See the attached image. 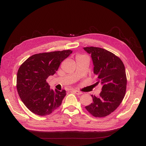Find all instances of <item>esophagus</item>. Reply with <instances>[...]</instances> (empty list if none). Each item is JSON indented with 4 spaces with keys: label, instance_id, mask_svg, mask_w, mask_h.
<instances>
[{
    "label": "esophagus",
    "instance_id": "esophagus-1",
    "mask_svg": "<svg viewBox=\"0 0 146 146\" xmlns=\"http://www.w3.org/2000/svg\"><path fill=\"white\" fill-rule=\"evenodd\" d=\"M73 92L77 95H80L82 94L81 92H80V91H79L78 90H73Z\"/></svg>",
    "mask_w": 146,
    "mask_h": 146
}]
</instances>
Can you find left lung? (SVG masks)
<instances>
[{
	"label": "left lung",
	"mask_w": 146,
	"mask_h": 146,
	"mask_svg": "<svg viewBox=\"0 0 146 146\" xmlns=\"http://www.w3.org/2000/svg\"><path fill=\"white\" fill-rule=\"evenodd\" d=\"M84 49L92 58L94 73L98 76L96 84L103 85L98 97L91 95L93 102L85 108L94 117H104L117 108L125 96V67L120 58L104 48L87 47Z\"/></svg>",
	"instance_id": "8db88e82"
}]
</instances>
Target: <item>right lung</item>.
Listing matches in <instances>:
<instances>
[{
	"label": "right lung",
	"instance_id": "obj_1",
	"mask_svg": "<svg viewBox=\"0 0 146 146\" xmlns=\"http://www.w3.org/2000/svg\"><path fill=\"white\" fill-rule=\"evenodd\" d=\"M72 50H66L35 54L21 65L17 75V89L25 105L34 114H50L61 105L66 90H53L46 82Z\"/></svg>",
	"mask_w": 146,
	"mask_h": 146
}]
</instances>
